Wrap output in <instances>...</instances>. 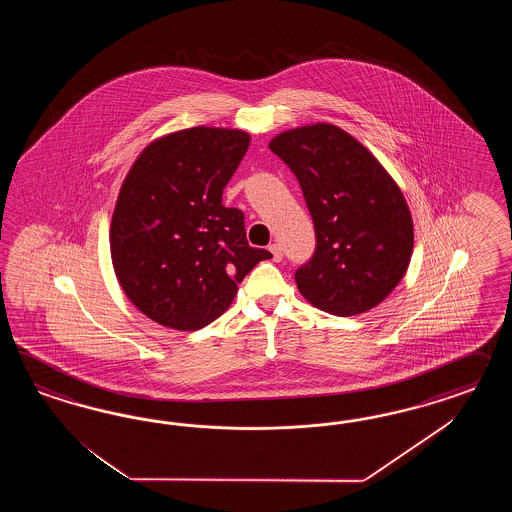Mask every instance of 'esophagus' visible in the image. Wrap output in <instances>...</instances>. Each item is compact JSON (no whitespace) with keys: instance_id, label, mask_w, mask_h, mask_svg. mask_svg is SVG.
I'll list each match as a JSON object with an SVG mask.
<instances>
[{"instance_id":"obj_1","label":"esophagus","mask_w":512,"mask_h":512,"mask_svg":"<svg viewBox=\"0 0 512 512\" xmlns=\"http://www.w3.org/2000/svg\"><path fill=\"white\" fill-rule=\"evenodd\" d=\"M270 253H272V257H274V261L279 263L281 259H283V251H281V246L279 244H270Z\"/></svg>"}]
</instances>
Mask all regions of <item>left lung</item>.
I'll return each instance as SVG.
<instances>
[{"label":"left lung","mask_w":512,"mask_h":512,"mask_svg":"<svg viewBox=\"0 0 512 512\" xmlns=\"http://www.w3.org/2000/svg\"><path fill=\"white\" fill-rule=\"evenodd\" d=\"M268 148L295 174L315 227V251L295 272L298 291L340 317L381 304L413 253V221L400 187L336 125L291 129Z\"/></svg>","instance_id":"obj_1"}]
</instances>
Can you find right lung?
Returning <instances> with one entry per match:
<instances>
[{
  "mask_svg": "<svg viewBox=\"0 0 512 512\" xmlns=\"http://www.w3.org/2000/svg\"><path fill=\"white\" fill-rule=\"evenodd\" d=\"M249 135L191 127L152 142L125 178L110 223V255L127 298L176 330L210 325L238 283L272 253L251 248L244 212L221 204Z\"/></svg>",
  "mask_w": 512,
  "mask_h": 512,
  "instance_id": "right-lung-1",
  "label": "right lung"
}]
</instances>
